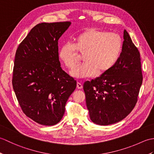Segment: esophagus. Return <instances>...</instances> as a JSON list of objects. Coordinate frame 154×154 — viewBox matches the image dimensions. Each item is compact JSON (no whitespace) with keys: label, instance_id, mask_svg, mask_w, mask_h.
Instances as JSON below:
<instances>
[{"label":"esophagus","instance_id":"esophagus-1","mask_svg":"<svg viewBox=\"0 0 154 154\" xmlns=\"http://www.w3.org/2000/svg\"><path fill=\"white\" fill-rule=\"evenodd\" d=\"M77 88L78 89H82V88H83V85L81 84V83L77 82Z\"/></svg>","mask_w":154,"mask_h":154}]
</instances>
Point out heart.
Masks as SVG:
<instances>
[{"label":"heart","mask_w":154,"mask_h":154,"mask_svg":"<svg viewBox=\"0 0 154 154\" xmlns=\"http://www.w3.org/2000/svg\"><path fill=\"white\" fill-rule=\"evenodd\" d=\"M122 49V40L118 34L91 28L78 34L73 44L61 46L58 56L65 67L73 69L76 65V51L83 54L84 63L71 71V76L83 79L109 71L119 60Z\"/></svg>","instance_id":"b5f03b06"}]
</instances>
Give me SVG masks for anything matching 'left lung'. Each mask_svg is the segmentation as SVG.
<instances>
[{"instance_id":"1","label":"left lung","mask_w":154,"mask_h":154,"mask_svg":"<svg viewBox=\"0 0 154 154\" xmlns=\"http://www.w3.org/2000/svg\"><path fill=\"white\" fill-rule=\"evenodd\" d=\"M122 52L112 69L84 83L92 122L106 126L123 120L134 108L142 83L140 52L126 30Z\"/></svg>"}]
</instances>
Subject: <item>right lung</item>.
Returning a JSON list of instances; mask_svg holds the SVG:
<instances>
[{
    "label": "right lung",
    "mask_w": 154,
    "mask_h": 154,
    "mask_svg": "<svg viewBox=\"0 0 154 154\" xmlns=\"http://www.w3.org/2000/svg\"><path fill=\"white\" fill-rule=\"evenodd\" d=\"M70 22L41 23L32 29L16 51L12 86L26 115L42 125L61 120L77 83L62 69L58 40Z\"/></svg>",
    "instance_id": "right-lung-1"
}]
</instances>
